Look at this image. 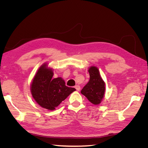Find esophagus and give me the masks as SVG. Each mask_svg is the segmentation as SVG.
Segmentation results:
<instances>
[{
    "label": "esophagus",
    "instance_id": "1",
    "mask_svg": "<svg viewBox=\"0 0 148 148\" xmlns=\"http://www.w3.org/2000/svg\"><path fill=\"white\" fill-rule=\"evenodd\" d=\"M75 88L76 89H77V91H79L80 90V86H79V85H76V86H75Z\"/></svg>",
    "mask_w": 148,
    "mask_h": 148
}]
</instances>
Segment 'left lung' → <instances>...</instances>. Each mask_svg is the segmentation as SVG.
<instances>
[{
    "label": "left lung",
    "instance_id": "1",
    "mask_svg": "<svg viewBox=\"0 0 148 148\" xmlns=\"http://www.w3.org/2000/svg\"><path fill=\"white\" fill-rule=\"evenodd\" d=\"M89 73V82L81 91L92 104L98 105L101 103L105 95V83L101 78L99 70L97 66H91L88 68Z\"/></svg>",
    "mask_w": 148,
    "mask_h": 148
}]
</instances>
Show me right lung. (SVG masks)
Listing matches in <instances>:
<instances>
[{
  "label": "right lung",
  "mask_w": 148,
  "mask_h": 148,
  "mask_svg": "<svg viewBox=\"0 0 148 148\" xmlns=\"http://www.w3.org/2000/svg\"><path fill=\"white\" fill-rule=\"evenodd\" d=\"M53 69L44 63L36 72L30 85V90L38 104L49 110H55L71 93L76 91L66 86L65 80L58 77L52 78Z\"/></svg>",
  "instance_id": "1"
}]
</instances>
